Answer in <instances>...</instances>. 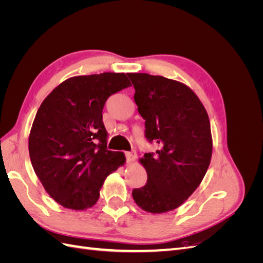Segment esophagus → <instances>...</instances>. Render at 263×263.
I'll return each mask as SVG.
<instances>
[{
	"instance_id": "34e87169",
	"label": "esophagus",
	"mask_w": 263,
	"mask_h": 263,
	"mask_svg": "<svg viewBox=\"0 0 263 263\" xmlns=\"http://www.w3.org/2000/svg\"><path fill=\"white\" fill-rule=\"evenodd\" d=\"M125 156H126V161L130 163V162H134L135 160H136V153L135 151H127V153H125Z\"/></svg>"
}]
</instances>
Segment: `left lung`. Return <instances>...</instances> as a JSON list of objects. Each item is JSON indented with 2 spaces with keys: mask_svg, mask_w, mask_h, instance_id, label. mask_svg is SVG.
<instances>
[{
  "mask_svg": "<svg viewBox=\"0 0 263 263\" xmlns=\"http://www.w3.org/2000/svg\"><path fill=\"white\" fill-rule=\"evenodd\" d=\"M145 119V137L159 149L140 159L147 183L133 190L136 204L153 214L176 210L200 185L212 158L210 118L195 93L178 81L127 73Z\"/></svg>",
  "mask_w": 263,
  "mask_h": 263,
  "instance_id": "1",
  "label": "left lung"
}]
</instances>
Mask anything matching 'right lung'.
I'll use <instances>...</instances> for the list:
<instances>
[{
    "label": "right lung",
    "mask_w": 263,
    "mask_h": 263,
    "mask_svg": "<svg viewBox=\"0 0 263 263\" xmlns=\"http://www.w3.org/2000/svg\"><path fill=\"white\" fill-rule=\"evenodd\" d=\"M130 86L125 73L70 78L38 108L28 149L43 186L63 208L86 210L97 203L108 174L125 156L107 149L103 107L112 94Z\"/></svg>",
    "instance_id": "right-lung-1"
}]
</instances>
